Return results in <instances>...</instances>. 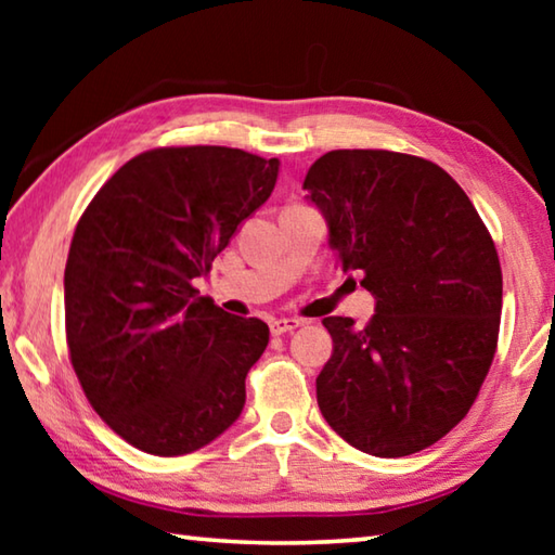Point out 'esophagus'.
Wrapping results in <instances>:
<instances>
[{
	"instance_id": "obj_1",
	"label": "esophagus",
	"mask_w": 555,
	"mask_h": 555,
	"mask_svg": "<svg viewBox=\"0 0 555 555\" xmlns=\"http://www.w3.org/2000/svg\"><path fill=\"white\" fill-rule=\"evenodd\" d=\"M300 325L304 323H300L298 318H276V321L269 323V331L271 335H286V333H294Z\"/></svg>"
}]
</instances>
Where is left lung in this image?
<instances>
[{"mask_svg":"<svg viewBox=\"0 0 555 555\" xmlns=\"http://www.w3.org/2000/svg\"><path fill=\"white\" fill-rule=\"evenodd\" d=\"M304 191L337 267L374 296L364 327L323 321L333 354L315 379L318 406L362 453H418L465 418L490 372L502 315L494 242L463 188L418 156L327 152Z\"/></svg>","mask_w":555,"mask_h":555,"instance_id":"left-lung-1","label":"left lung"}]
</instances>
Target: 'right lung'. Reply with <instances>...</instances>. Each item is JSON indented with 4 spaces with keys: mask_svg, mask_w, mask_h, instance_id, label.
Returning a JSON list of instances; mask_svg holds the SVG:
<instances>
[{
    "mask_svg": "<svg viewBox=\"0 0 555 555\" xmlns=\"http://www.w3.org/2000/svg\"><path fill=\"white\" fill-rule=\"evenodd\" d=\"M279 166L228 146L154 149L75 228L63 281L73 370L100 418L144 453H193L240 418L269 325L224 313L193 279L269 201Z\"/></svg>",
    "mask_w": 555,
    "mask_h": 555,
    "instance_id": "add662e5",
    "label": "right lung"
}]
</instances>
